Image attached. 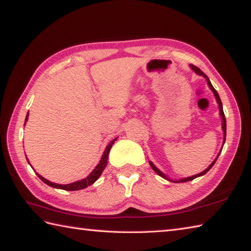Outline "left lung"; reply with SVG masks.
Returning <instances> with one entry per match:
<instances>
[{
    "label": "left lung",
    "instance_id": "left-lung-1",
    "mask_svg": "<svg viewBox=\"0 0 251 251\" xmlns=\"http://www.w3.org/2000/svg\"><path fill=\"white\" fill-rule=\"evenodd\" d=\"M191 68L193 69V70L197 73V74H200V75H202L204 76L206 79H207V83H208V86L210 87V89L212 90V92H214V94H215V97H216V99H217V101H218V104H219V110H220V115L222 116V129H223V132H225V141H226V116H225V113H223V109H222V102H221V99H220V97H219V95H218V93H217V90L214 88V86H212L211 85V83H210V81H209V78H208L207 76H206V74L202 72L200 68H197V67H195V66H193V65H191ZM225 143V142H223ZM218 158V157H217ZM217 158L215 159L214 162H212L210 165H209V167H208L206 170H204V172L202 173H201V174H199V175H195V176H192V177H189V178H185V179H181V180H178V181H175V182H186V181H191V180H193V179H195V178H197V177H200V176H202V175H205L208 170H209L212 166H214L215 165V163H216V161H217ZM150 165H151V167L153 168V170L154 172H155L157 175H159L161 176V177H163V178H165V179H167V180H169L166 176H165L162 172H159V170L154 166V165L150 162Z\"/></svg>",
    "mask_w": 251,
    "mask_h": 251
}]
</instances>
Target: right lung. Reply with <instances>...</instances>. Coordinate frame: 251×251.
<instances>
[{"label":"right lung","mask_w":251,"mask_h":251,"mask_svg":"<svg viewBox=\"0 0 251 251\" xmlns=\"http://www.w3.org/2000/svg\"><path fill=\"white\" fill-rule=\"evenodd\" d=\"M28 115H29V112L25 116V122H26V120H28ZM116 139H117V138H115V139H113L109 143L108 147H106V149L103 152V155H102V157H101L99 164L97 165V166H96V168L93 170L92 174H90L88 177H86L83 180L76 181V182H73V183H70V184H57V183H52V182H50V181L44 179L39 174H36V175L39 176V178L42 181H43L44 183L49 184L50 186H52V188H56V189H61V190H66V191H77V190H82V189L87 188L88 185H92L95 182V181L100 177L101 174H102L103 169L106 166V164H108V156H109L110 149H111L112 146H113V143L116 141Z\"/></svg>","instance_id":"obj_1"}]
</instances>
